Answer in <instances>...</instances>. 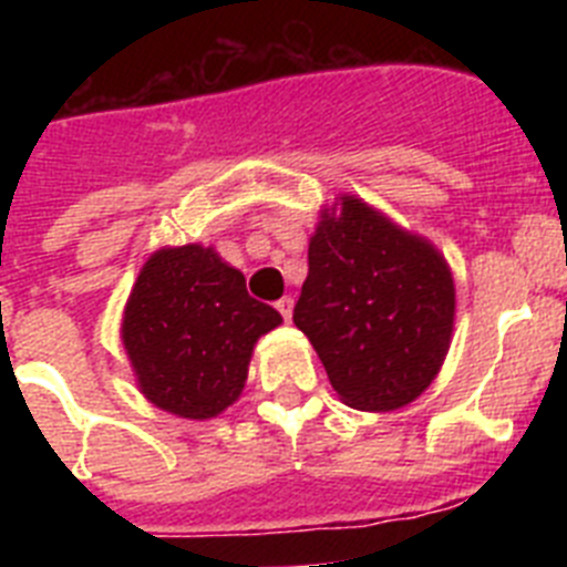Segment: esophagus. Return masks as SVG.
<instances>
[{
    "label": "esophagus",
    "mask_w": 567,
    "mask_h": 567,
    "mask_svg": "<svg viewBox=\"0 0 567 567\" xmlns=\"http://www.w3.org/2000/svg\"><path fill=\"white\" fill-rule=\"evenodd\" d=\"M275 307H278V312L284 315V320H292V309H295V300L289 298V295H284V298L278 300V303H275Z\"/></svg>",
    "instance_id": "1"
}]
</instances>
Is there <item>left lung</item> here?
Instances as JSON below:
<instances>
[{"label":"left lung","instance_id":"8db88e82","mask_svg":"<svg viewBox=\"0 0 567 567\" xmlns=\"http://www.w3.org/2000/svg\"><path fill=\"white\" fill-rule=\"evenodd\" d=\"M457 292L432 240L358 195L320 209L295 327L315 346L338 398L360 412H398L443 369Z\"/></svg>","mask_w":567,"mask_h":567}]
</instances>
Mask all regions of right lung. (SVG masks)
I'll return each mask as SVG.
<instances>
[{
    "mask_svg": "<svg viewBox=\"0 0 567 567\" xmlns=\"http://www.w3.org/2000/svg\"><path fill=\"white\" fill-rule=\"evenodd\" d=\"M280 323L215 247L184 244L144 260L124 303L122 343L150 403L209 420L240 398L255 343Z\"/></svg>",
    "mask_w": 567,
    "mask_h": 567,
    "instance_id": "obj_1",
    "label": "right lung"
}]
</instances>
